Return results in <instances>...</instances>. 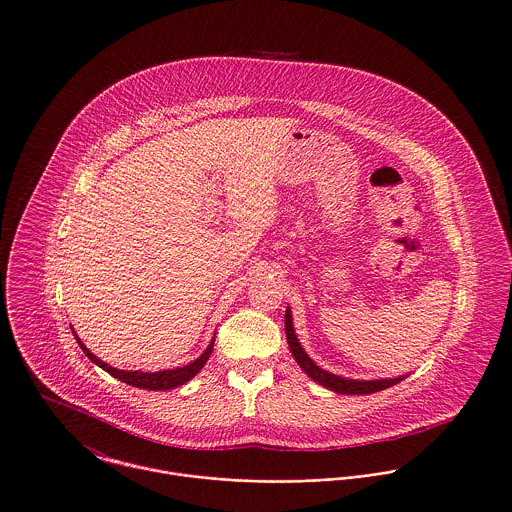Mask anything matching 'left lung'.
<instances>
[{
  "mask_svg": "<svg viewBox=\"0 0 512 512\" xmlns=\"http://www.w3.org/2000/svg\"><path fill=\"white\" fill-rule=\"evenodd\" d=\"M286 338L290 343L293 357L297 361V365L301 366L315 382L320 386L328 388V390L336 391V393H343V395H366V393H374V391L386 390L395 386L401 378H390V380H370V382H363V380H347V378H340L336 374H330L322 368H318L309 355L303 351V347L299 345V341L295 338L293 332L292 313L290 309H286Z\"/></svg>",
  "mask_w": 512,
  "mask_h": 512,
  "instance_id": "1",
  "label": "left lung"
}]
</instances>
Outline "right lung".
<instances>
[{
    "label": "right lung",
    "instance_id": "obj_1",
    "mask_svg": "<svg viewBox=\"0 0 512 512\" xmlns=\"http://www.w3.org/2000/svg\"><path fill=\"white\" fill-rule=\"evenodd\" d=\"M74 338L78 341L80 349L86 353V357H88L92 363H96V365L101 366L105 372H109L113 378H119L121 382L128 384V386H134V388H142V390L151 391L172 390V388H178V386H182V384L190 382V380L194 378L195 374L203 368V365L207 363L209 355L213 353V341H211V345L207 347V351H205L199 359H195L194 363H190V365L180 366V368H174V370H163V372H140V370L128 372V370H117V368H113V366H109L107 363L99 361L98 357H96V355H94V353H92V351H90L82 341L78 340V336H76V334H74Z\"/></svg>",
    "mask_w": 512,
    "mask_h": 512
}]
</instances>
